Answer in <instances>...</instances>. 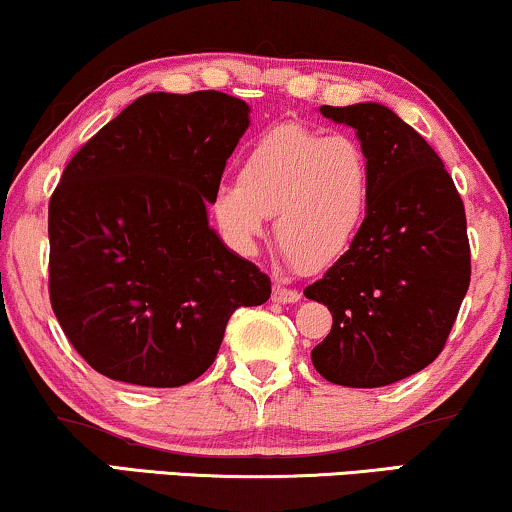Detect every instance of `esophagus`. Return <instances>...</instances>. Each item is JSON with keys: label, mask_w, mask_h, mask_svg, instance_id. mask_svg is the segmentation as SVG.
I'll return each mask as SVG.
<instances>
[{"label": "esophagus", "mask_w": 512, "mask_h": 512, "mask_svg": "<svg viewBox=\"0 0 512 512\" xmlns=\"http://www.w3.org/2000/svg\"><path fill=\"white\" fill-rule=\"evenodd\" d=\"M271 300L274 302H281V304H295L297 300H300V293L293 288H286V286H274V290H271Z\"/></svg>", "instance_id": "1"}]
</instances>
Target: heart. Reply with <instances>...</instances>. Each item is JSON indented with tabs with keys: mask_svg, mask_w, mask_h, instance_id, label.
I'll list each match as a JSON object with an SVG mask.
<instances>
[{
	"mask_svg": "<svg viewBox=\"0 0 512 512\" xmlns=\"http://www.w3.org/2000/svg\"><path fill=\"white\" fill-rule=\"evenodd\" d=\"M375 191L366 146L349 134L278 125L245 153L238 179L212 196V217L226 243L252 252L276 215V241L304 269H326L357 241Z\"/></svg>",
	"mask_w": 512,
	"mask_h": 512,
	"instance_id": "b5f03b06",
	"label": "heart"
}]
</instances>
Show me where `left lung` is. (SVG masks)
Returning a JSON list of instances; mask_svg holds the SVG:
<instances>
[{
    "instance_id": "obj_1",
    "label": "left lung",
    "mask_w": 512,
    "mask_h": 512,
    "mask_svg": "<svg viewBox=\"0 0 512 512\" xmlns=\"http://www.w3.org/2000/svg\"><path fill=\"white\" fill-rule=\"evenodd\" d=\"M319 113L357 132L373 160L375 191L347 255L304 288L333 314L312 364L335 385H392L439 357L468 293L463 200L428 141L383 103Z\"/></svg>"
}]
</instances>
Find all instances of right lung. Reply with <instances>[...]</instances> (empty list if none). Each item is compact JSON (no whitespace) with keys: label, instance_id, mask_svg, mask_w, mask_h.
Returning <instances> with one entry per match:
<instances>
[{"label":"right lung","instance_id":"add662e5","mask_svg":"<svg viewBox=\"0 0 512 512\" xmlns=\"http://www.w3.org/2000/svg\"><path fill=\"white\" fill-rule=\"evenodd\" d=\"M250 106L222 92H153L73 155L49 203V293L94 371L179 387L215 361L238 307L271 281L210 226Z\"/></svg>","mask_w":512,"mask_h":512}]
</instances>
